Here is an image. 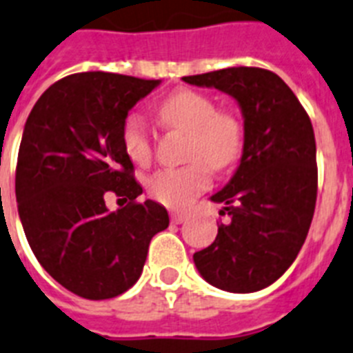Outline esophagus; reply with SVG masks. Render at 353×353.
<instances>
[{
	"mask_svg": "<svg viewBox=\"0 0 353 353\" xmlns=\"http://www.w3.org/2000/svg\"><path fill=\"white\" fill-rule=\"evenodd\" d=\"M185 218H188L185 212H171V222L173 223H182Z\"/></svg>",
	"mask_w": 353,
	"mask_h": 353,
	"instance_id": "34e87169",
	"label": "esophagus"
}]
</instances>
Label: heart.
I'll use <instances>...</instances> for the list:
<instances>
[{
    "mask_svg": "<svg viewBox=\"0 0 353 353\" xmlns=\"http://www.w3.org/2000/svg\"><path fill=\"white\" fill-rule=\"evenodd\" d=\"M165 126L191 135L188 159L191 164L165 168L148 180V193L168 208H185L211 183V170L223 171L240 159L245 131L240 119L229 112H218L211 97L193 90L171 93L159 108ZM126 155L135 164L150 162L153 144L144 117L130 113L121 128Z\"/></svg>",
    "mask_w": 353,
    "mask_h": 353,
    "instance_id": "obj_1",
    "label": "heart"
}]
</instances>
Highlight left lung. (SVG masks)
Instances as JSON below:
<instances>
[{
	"label": "left lung",
	"mask_w": 353,
	"mask_h": 353,
	"mask_svg": "<svg viewBox=\"0 0 353 353\" xmlns=\"http://www.w3.org/2000/svg\"><path fill=\"white\" fill-rule=\"evenodd\" d=\"M216 88L241 110L245 142L232 179L211 196L223 203L216 240L194 252L212 287L249 294L285 274L310 229L317 196L316 139L305 108L279 75L238 66L183 77Z\"/></svg>",
	"instance_id": "left-lung-1"
}]
</instances>
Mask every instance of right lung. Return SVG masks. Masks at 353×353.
Wrapping results in <instances>:
<instances>
[{"mask_svg":"<svg viewBox=\"0 0 353 353\" xmlns=\"http://www.w3.org/2000/svg\"><path fill=\"white\" fill-rule=\"evenodd\" d=\"M160 81L83 72L39 97L23 130L16 202L28 245L52 278L86 299H110L137 283L151 238L170 225L164 205L133 179L121 128ZM128 200L112 213L103 196Z\"/></svg>","mask_w":353,"mask_h":353,"instance_id":"1","label":"right lung"}]
</instances>
